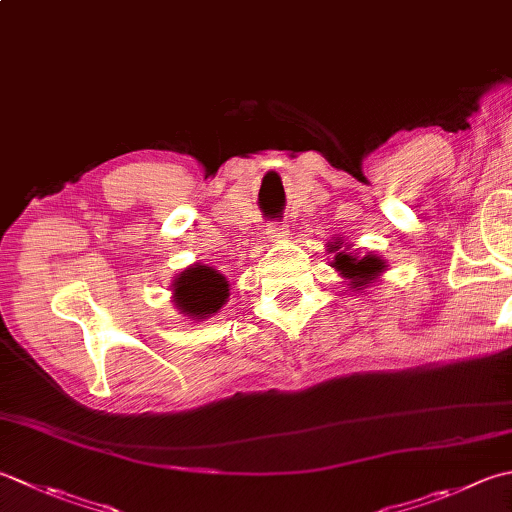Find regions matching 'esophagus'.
<instances>
[{
	"instance_id": "esophagus-1",
	"label": "esophagus",
	"mask_w": 512,
	"mask_h": 512,
	"mask_svg": "<svg viewBox=\"0 0 512 512\" xmlns=\"http://www.w3.org/2000/svg\"><path fill=\"white\" fill-rule=\"evenodd\" d=\"M266 235L270 242H284V239L288 237V228L284 224H268Z\"/></svg>"
}]
</instances>
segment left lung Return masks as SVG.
Returning a JSON list of instances; mask_svg holds the SVG:
<instances>
[{"label":"left lung","mask_w":512,"mask_h":512,"mask_svg":"<svg viewBox=\"0 0 512 512\" xmlns=\"http://www.w3.org/2000/svg\"><path fill=\"white\" fill-rule=\"evenodd\" d=\"M342 248V244L335 242L330 244V253H335L333 266L335 270H339V275L344 279H348L350 288L364 290L368 284H373L375 279L386 270V262L382 257L377 255H364V257H355L353 253H346V250H340L337 254L336 250Z\"/></svg>","instance_id":"8db88e82"}]
</instances>
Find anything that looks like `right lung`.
<instances>
[{
    "label": "right lung",
    "instance_id": "1",
    "mask_svg": "<svg viewBox=\"0 0 512 512\" xmlns=\"http://www.w3.org/2000/svg\"><path fill=\"white\" fill-rule=\"evenodd\" d=\"M228 299V282L217 268L206 264L188 266L173 282V302L188 319L215 315Z\"/></svg>",
    "mask_w": 512,
    "mask_h": 512
}]
</instances>
